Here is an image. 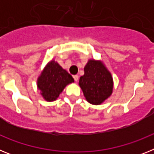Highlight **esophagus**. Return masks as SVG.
<instances>
[{"label": "esophagus", "mask_w": 154, "mask_h": 154, "mask_svg": "<svg viewBox=\"0 0 154 154\" xmlns=\"http://www.w3.org/2000/svg\"><path fill=\"white\" fill-rule=\"evenodd\" d=\"M73 78H74V80L76 82H78V80H79V75H73Z\"/></svg>", "instance_id": "esophagus-1"}]
</instances>
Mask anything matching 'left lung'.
<instances>
[{
    "instance_id": "obj_1",
    "label": "left lung",
    "mask_w": 154,
    "mask_h": 154,
    "mask_svg": "<svg viewBox=\"0 0 154 154\" xmlns=\"http://www.w3.org/2000/svg\"><path fill=\"white\" fill-rule=\"evenodd\" d=\"M85 74L79 79V85L89 103L101 104L112 94V78L100 62L90 60L85 65Z\"/></svg>"
}]
</instances>
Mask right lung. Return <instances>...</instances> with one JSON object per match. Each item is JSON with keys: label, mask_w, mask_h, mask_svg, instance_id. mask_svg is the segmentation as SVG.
<instances>
[{"label": "right lung", "mask_w": 154, "mask_h": 154, "mask_svg": "<svg viewBox=\"0 0 154 154\" xmlns=\"http://www.w3.org/2000/svg\"><path fill=\"white\" fill-rule=\"evenodd\" d=\"M72 76L58 63L51 61L38 79V87L47 101H54L68 84L73 82Z\"/></svg>", "instance_id": "right-lung-1"}]
</instances>
